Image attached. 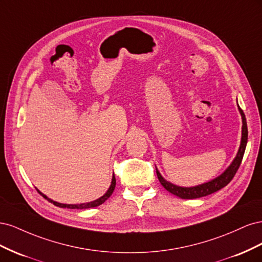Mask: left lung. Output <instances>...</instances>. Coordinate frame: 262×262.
I'll list each match as a JSON object with an SVG mask.
<instances>
[{"mask_svg": "<svg viewBox=\"0 0 262 262\" xmlns=\"http://www.w3.org/2000/svg\"><path fill=\"white\" fill-rule=\"evenodd\" d=\"M238 110H239V114L242 116V121H243L242 140H241V145L238 148V152H237L231 165H229L228 167L223 172H222L220 176L215 177L208 182H204V184L193 186V187H180V186L171 184V182L166 180L161 175L160 170H158L155 166L158 180H160L162 186L166 190H167V191L177 195L178 198H181V199H196V198L205 196V195H209V194L216 192L220 189L224 188L226 185H228L229 182H231V180L235 176L236 171L239 168L243 156L245 153V149H246V145H247V140H248V129H247V122H246V117L239 106H238Z\"/></svg>", "mask_w": 262, "mask_h": 262, "instance_id": "8db88e82", "label": "left lung"}]
</instances>
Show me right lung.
<instances>
[{
	"mask_svg": "<svg viewBox=\"0 0 262 262\" xmlns=\"http://www.w3.org/2000/svg\"><path fill=\"white\" fill-rule=\"evenodd\" d=\"M115 187H116V178H115V175L113 176V179H112V184H110L108 190L106 191V193L104 195H101L100 198H98V199L94 200V201H91V202H86V203H80V204H66V203H60V202H57V201H53L52 199H50V198L47 196L46 194H43L41 191H39V190L37 189V191L40 193L43 198H46L47 200H48L49 202L53 203L54 205H57V207L59 208H67V209H78V210H83V209H90V208H95V207H98V205L104 203L108 198L113 194L114 190H115Z\"/></svg>",
	"mask_w": 262,
	"mask_h": 262,
	"instance_id": "obj_1",
	"label": "right lung"
}]
</instances>
